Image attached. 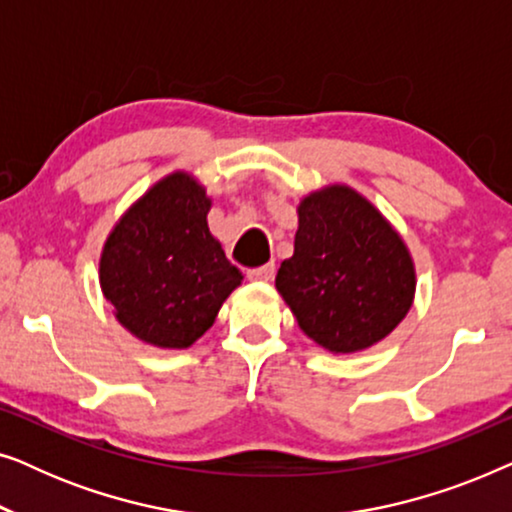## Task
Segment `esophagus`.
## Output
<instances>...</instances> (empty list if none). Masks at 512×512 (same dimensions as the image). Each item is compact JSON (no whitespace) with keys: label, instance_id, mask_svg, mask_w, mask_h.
<instances>
[{"label":"esophagus","instance_id":"obj_1","mask_svg":"<svg viewBox=\"0 0 512 512\" xmlns=\"http://www.w3.org/2000/svg\"><path fill=\"white\" fill-rule=\"evenodd\" d=\"M247 277L251 279V282H270V279L275 277V265L268 263V265H263V268L247 270Z\"/></svg>","mask_w":512,"mask_h":512}]
</instances>
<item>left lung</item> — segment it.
Wrapping results in <instances>:
<instances>
[{
  "mask_svg": "<svg viewBox=\"0 0 512 512\" xmlns=\"http://www.w3.org/2000/svg\"><path fill=\"white\" fill-rule=\"evenodd\" d=\"M277 291L305 335L328 352L366 349L394 331L415 296V268L401 235L347 186L307 195L293 256Z\"/></svg>",
  "mask_w": 512,
  "mask_h": 512,
  "instance_id": "left-lung-1",
  "label": "left lung"
}]
</instances>
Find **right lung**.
<instances>
[{
	"mask_svg": "<svg viewBox=\"0 0 512 512\" xmlns=\"http://www.w3.org/2000/svg\"><path fill=\"white\" fill-rule=\"evenodd\" d=\"M209 198L191 174L158 181L111 230L100 258L116 319L156 347H191L242 282L207 226Z\"/></svg>",
	"mask_w": 512,
	"mask_h": 512,
	"instance_id": "add662e5",
	"label": "right lung"
}]
</instances>
